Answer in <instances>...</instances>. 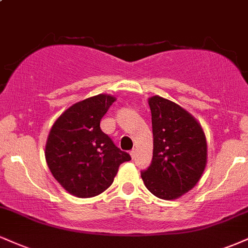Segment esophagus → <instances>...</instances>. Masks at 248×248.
I'll return each mask as SVG.
<instances>
[{
	"instance_id": "obj_1",
	"label": "esophagus",
	"mask_w": 248,
	"mask_h": 248,
	"mask_svg": "<svg viewBox=\"0 0 248 248\" xmlns=\"http://www.w3.org/2000/svg\"><path fill=\"white\" fill-rule=\"evenodd\" d=\"M135 155H136V149H133V150L130 151V156H132V158H134L135 157Z\"/></svg>"
}]
</instances>
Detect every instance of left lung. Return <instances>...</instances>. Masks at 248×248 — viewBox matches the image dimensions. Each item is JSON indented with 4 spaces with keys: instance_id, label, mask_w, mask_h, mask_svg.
I'll return each instance as SVG.
<instances>
[{
    "instance_id": "obj_1",
    "label": "left lung",
    "mask_w": 248,
    "mask_h": 248,
    "mask_svg": "<svg viewBox=\"0 0 248 248\" xmlns=\"http://www.w3.org/2000/svg\"><path fill=\"white\" fill-rule=\"evenodd\" d=\"M154 134L153 162L141 172L157 198L175 200L194 188L207 165V140L201 124L173 101L149 98Z\"/></svg>"
}]
</instances>
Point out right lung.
<instances>
[{
  "instance_id": "add662e5",
  "label": "right lung",
  "mask_w": 248,
  "mask_h": 248,
  "mask_svg": "<svg viewBox=\"0 0 248 248\" xmlns=\"http://www.w3.org/2000/svg\"><path fill=\"white\" fill-rule=\"evenodd\" d=\"M115 101L97 94L71 105L56 119L45 147L55 180L71 195L93 198L111 186L119 166L130 160L101 132L100 120Z\"/></svg>"
}]
</instances>
